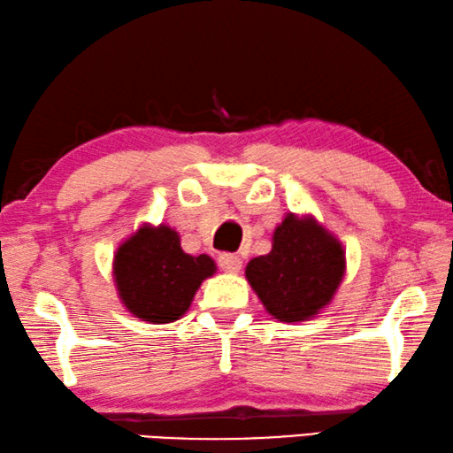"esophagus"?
<instances>
[{"instance_id":"34e87169","label":"esophagus","mask_w":453,"mask_h":453,"mask_svg":"<svg viewBox=\"0 0 453 453\" xmlns=\"http://www.w3.org/2000/svg\"><path fill=\"white\" fill-rule=\"evenodd\" d=\"M219 266L226 273H240L242 258L235 257V254H221V257H219Z\"/></svg>"}]
</instances>
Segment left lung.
<instances>
[{
    "label": "left lung",
    "mask_w": 453,
    "mask_h": 453,
    "mask_svg": "<svg viewBox=\"0 0 453 453\" xmlns=\"http://www.w3.org/2000/svg\"><path fill=\"white\" fill-rule=\"evenodd\" d=\"M347 273L342 242L311 213H288L273 248L246 265V281L279 322H305L326 310Z\"/></svg>",
    "instance_id": "8db88e82"
}]
</instances>
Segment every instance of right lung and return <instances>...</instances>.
I'll list each match as a JSON object with an SVG mask.
<instances>
[{"mask_svg": "<svg viewBox=\"0 0 453 453\" xmlns=\"http://www.w3.org/2000/svg\"><path fill=\"white\" fill-rule=\"evenodd\" d=\"M218 273L207 254L190 257L180 235L165 224H142L117 246L112 279L125 310L148 324H168L187 314L205 279Z\"/></svg>", "mask_w": 453, "mask_h": 453, "instance_id": "obj_1", "label": "right lung"}]
</instances>
